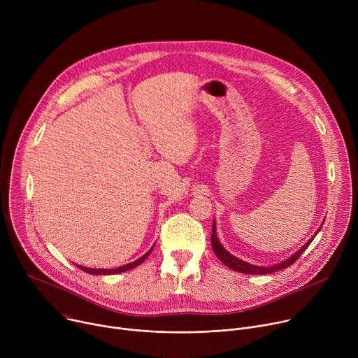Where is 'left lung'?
<instances>
[{
  "mask_svg": "<svg viewBox=\"0 0 358 358\" xmlns=\"http://www.w3.org/2000/svg\"><path fill=\"white\" fill-rule=\"evenodd\" d=\"M213 225H214V227H213V232H211V245H213V249H214L215 255L218 257V259H220L224 265H227L228 268H231V269H234V271H238V272H242V273H248V275H268V273H273V272H278V271H282V269L289 268L290 265H293V264L300 258V255H301L306 249H308V246L310 245V242H312L313 238H315V236H313L308 243H304L294 255H292V257L287 258L286 261H283V262H280V264H278V265H275V266L261 268V266H255V265L246 264V262H243V261L235 258L234 255H231V253L221 245V242L218 241L215 221H214ZM319 231H320V229H319ZM319 231H317V232H319ZM317 232H316V234H317Z\"/></svg>",
  "mask_w": 358,
  "mask_h": 358,
  "instance_id": "8db88e82",
  "label": "left lung"
}]
</instances>
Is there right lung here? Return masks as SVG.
<instances>
[{"label":"right lung","mask_w":358,"mask_h":358,"mask_svg":"<svg viewBox=\"0 0 358 358\" xmlns=\"http://www.w3.org/2000/svg\"><path fill=\"white\" fill-rule=\"evenodd\" d=\"M151 250H152V248H151L147 253H144L140 259H137V261H134V262H131V264H129V265H123V266H120V268H116V269H90V268H85V266H80V265H76V266H78L79 269H82L83 272L90 273V275H115V273H120V272L130 271V269L138 266L140 264H143V262L145 261V258L150 255Z\"/></svg>","instance_id":"obj_1"}]
</instances>
